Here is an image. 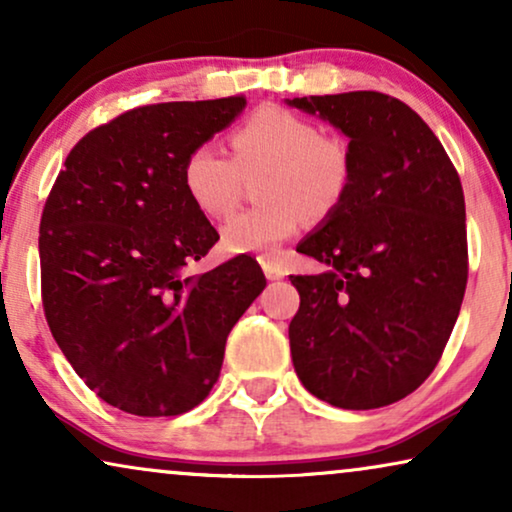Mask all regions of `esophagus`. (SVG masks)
I'll list each match as a JSON object with an SVG mask.
<instances>
[{
    "mask_svg": "<svg viewBox=\"0 0 512 512\" xmlns=\"http://www.w3.org/2000/svg\"><path fill=\"white\" fill-rule=\"evenodd\" d=\"M261 265H263V272L268 279H282L286 275V270L282 268V265L270 261V258H261Z\"/></svg>",
    "mask_w": 512,
    "mask_h": 512,
    "instance_id": "esophagus-1",
    "label": "esophagus"
}]
</instances>
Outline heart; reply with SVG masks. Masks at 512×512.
Segmentation results:
<instances>
[{"label": "heart", "mask_w": 512, "mask_h": 512, "mask_svg": "<svg viewBox=\"0 0 512 512\" xmlns=\"http://www.w3.org/2000/svg\"><path fill=\"white\" fill-rule=\"evenodd\" d=\"M233 156L216 142H200L186 153L181 184L209 219H223L242 198L244 177H265L258 198L265 205L244 209L221 228L228 254H275L312 219L331 214L349 186L352 163L338 139L310 118L284 107H261L230 135Z\"/></svg>", "instance_id": "heart-1"}]
</instances>
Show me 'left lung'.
<instances>
[{
  "mask_svg": "<svg viewBox=\"0 0 512 512\" xmlns=\"http://www.w3.org/2000/svg\"><path fill=\"white\" fill-rule=\"evenodd\" d=\"M349 137V186L298 251L326 265L291 275L289 324L303 387L345 410L412 394L433 373L468 279L459 174L429 125L375 90L286 100Z\"/></svg>",
  "mask_w": 512,
  "mask_h": 512,
  "instance_id": "left-lung-1",
  "label": "left lung"
}]
</instances>
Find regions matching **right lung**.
<instances>
[{
  "label": "right lung",
  "mask_w": 512,
  "mask_h": 512,
  "mask_svg": "<svg viewBox=\"0 0 512 512\" xmlns=\"http://www.w3.org/2000/svg\"><path fill=\"white\" fill-rule=\"evenodd\" d=\"M247 107L242 95L125 111L69 151L39 226L41 303L55 342L104 403L139 417L193 410L228 333L265 289L237 256L186 275L219 240L181 165Z\"/></svg>",
  "instance_id": "add662e5"
}]
</instances>
